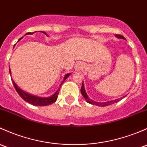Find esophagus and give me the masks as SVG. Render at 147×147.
<instances>
[{
  "label": "esophagus",
  "mask_w": 147,
  "mask_h": 147,
  "mask_svg": "<svg viewBox=\"0 0 147 147\" xmlns=\"http://www.w3.org/2000/svg\"><path fill=\"white\" fill-rule=\"evenodd\" d=\"M82 68V65L80 63H78L75 65V72H78V71L81 70Z\"/></svg>",
  "instance_id": "1"
}]
</instances>
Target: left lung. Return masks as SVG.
<instances>
[{"mask_svg":"<svg viewBox=\"0 0 147 147\" xmlns=\"http://www.w3.org/2000/svg\"><path fill=\"white\" fill-rule=\"evenodd\" d=\"M115 36H116L118 38L125 40V37L123 36H121V35H117L116 34L115 35ZM80 91H81V94H82L83 97H84V99L86 100V101L87 102V103H90V104H92V105H95V106H101V107H104V106H109V105L113 104V103H117V102H118L119 101H120V100H121V98H117V99L111 100V101H108L106 102H97V101H94V100L91 99V98L88 96L87 94H86V92L85 91V89H84V82H82V84L81 90ZM125 96H126V95L124 96H123V98H124V97H125Z\"/></svg>","mask_w":147,"mask_h":147,"instance_id":"8db88e82","label":"left lung"}]
</instances>
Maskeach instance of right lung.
<instances>
[{
  "instance_id": "right-lung-1",
  "label": "right lung",
  "mask_w": 147,
  "mask_h": 147,
  "mask_svg": "<svg viewBox=\"0 0 147 147\" xmlns=\"http://www.w3.org/2000/svg\"><path fill=\"white\" fill-rule=\"evenodd\" d=\"M42 32L43 34H46V36H47V34H46V33L45 32ZM34 33H35V32H32H32H28V33L26 34L25 35H27V34L31 35V34H34ZM22 38L23 37H22L21 38H20V40H21ZM9 72H10V75H11V70H10V68H9ZM70 75H71V73H67V74H66V75H65L64 78H63L61 84L59 85V87H58V90H57L53 94H52L51 96H49V97H40V96H35V95H33V94H29V93H28V92L22 90L20 87H19V86L17 85V84L15 82H14V80H12V78H11V79H12V83H13V85H14V86H15L17 92H18V94L24 100V101L28 102V103H30V104L34 105V106H48V105L52 104V103H53L54 102L56 101L57 98H58V94H59V91H60V89H61V86L62 85V84H63V83L65 81L66 79L68 78L69 76H70Z\"/></svg>"
}]
</instances>
